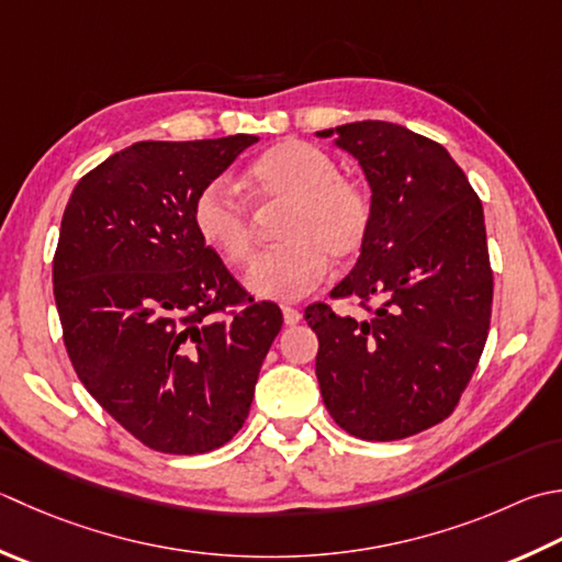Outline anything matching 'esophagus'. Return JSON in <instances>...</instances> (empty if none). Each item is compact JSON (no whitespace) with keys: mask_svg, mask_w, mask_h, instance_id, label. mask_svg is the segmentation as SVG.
<instances>
[{"mask_svg":"<svg viewBox=\"0 0 562 562\" xmlns=\"http://www.w3.org/2000/svg\"><path fill=\"white\" fill-rule=\"evenodd\" d=\"M282 316H284V324H288V326H296L302 322V312L294 310V306H282Z\"/></svg>","mask_w":562,"mask_h":562,"instance_id":"34e87169","label":"esophagus"}]
</instances>
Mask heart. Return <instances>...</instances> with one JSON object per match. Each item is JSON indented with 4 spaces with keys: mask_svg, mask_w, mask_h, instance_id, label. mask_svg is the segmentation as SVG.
I'll list each match as a JSON object with an SVG mask.
<instances>
[{
    "mask_svg": "<svg viewBox=\"0 0 562 562\" xmlns=\"http://www.w3.org/2000/svg\"><path fill=\"white\" fill-rule=\"evenodd\" d=\"M246 190L262 206H284L282 244L250 262L246 288L260 300L292 302L326 278L328 258L348 262L366 248L372 200L366 187L340 175L338 162L310 140L274 143L246 170ZM204 244L226 262L248 260L256 226L244 200L224 180L204 184L192 204Z\"/></svg>",
    "mask_w": 562,
    "mask_h": 562,
    "instance_id": "1",
    "label": "heart"
}]
</instances>
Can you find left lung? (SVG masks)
Listing matches in <instances>:
<instances>
[{
	"mask_svg": "<svg viewBox=\"0 0 562 562\" xmlns=\"http://www.w3.org/2000/svg\"><path fill=\"white\" fill-rule=\"evenodd\" d=\"M318 136H338L372 190L368 244L331 290L370 316H340L324 302L304 310L318 338V387L350 436L400 441L453 414L485 348L494 288L485 214L441 143L390 121Z\"/></svg>",
	"mask_w": 562,
	"mask_h": 562,
	"instance_id": "1",
	"label": "left lung"
}]
</instances>
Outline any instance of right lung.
<instances>
[{
    "instance_id": "right-lung-1",
    "label": "right lung",
    "mask_w": 562,
    "mask_h": 562,
    "mask_svg": "<svg viewBox=\"0 0 562 562\" xmlns=\"http://www.w3.org/2000/svg\"><path fill=\"white\" fill-rule=\"evenodd\" d=\"M258 136L138 140L75 184L53 294L77 378L143 446L222 448L282 328L200 238L192 204Z\"/></svg>"
}]
</instances>
